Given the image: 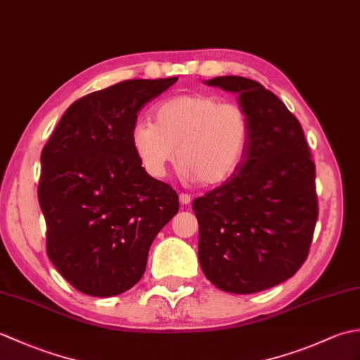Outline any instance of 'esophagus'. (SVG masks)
<instances>
[{"label": "esophagus", "mask_w": 360, "mask_h": 360, "mask_svg": "<svg viewBox=\"0 0 360 360\" xmlns=\"http://www.w3.org/2000/svg\"><path fill=\"white\" fill-rule=\"evenodd\" d=\"M179 201H181L182 205H187V204H190V201H192V196H190L188 193H181Z\"/></svg>", "instance_id": "1"}]
</instances>
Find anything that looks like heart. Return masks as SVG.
<instances>
[{
	"mask_svg": "<svg viewBox=\"0 0 360 360\" xmlns=\"http://www.w3.org/2000/svg\"><path fill=\"white\" fill-rule=\"evenodd\" d=\"M155 124L136 122L129 133L143 168L162 178L176 159L188 181L218 186L238 170L249 148L250 120L240 103L209 93L178 94L153 110Z\"/></svg>",
	"mask_w": 360,
	"mask_h": 360,
	"instance_id": "b5f03b06",
	"label": "heart"
}]
</instances>
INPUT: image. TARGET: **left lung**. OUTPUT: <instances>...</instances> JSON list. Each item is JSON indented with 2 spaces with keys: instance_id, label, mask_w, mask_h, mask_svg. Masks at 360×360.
Masks as SVG:
<instances>
[{
  "instance_id": "left-lung-1",
  "label": "left lung",
  "mask_w": 360,
  "mask_h": 360,
  "mask_svg": "<svg viewBox=\"0 0 360 360\" xmlns=\"http://www.w3.org/2000/svg\"><path fill=\"white\" fill-rule=\"evenodd\" d=\"M205 85L238 94L250 141L232 178L192 204L198 258L221 290L254 294L292 277L308 257L319 217L316 165L300 122L262 83L223 75Z\"/></svg>"
}]
</instances>
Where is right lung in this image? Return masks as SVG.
I'll list each match as a JSON object with an SVG mask.
<instances>
[{
	"instance_id": "add662e5",
	"label": "right lung",
	"mask_w": 360,
	"mask_h": 360,
	"mask_svg": "<svg viewBox=\"0 0 360 360\" xmlns=\"http://www.w3.org/2000/svg\"><path fill=\"white\" fill-rule=\"evenodd\" d=\"M176 80H125L79 98L41 151L46 250L83 294L112 297L133 288L153 240L178 213V195L145 172L129 139L142 106Z\"/></svg>"
}]
</instances>
